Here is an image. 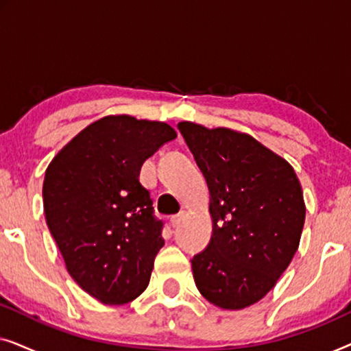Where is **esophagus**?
Returning <instances> with one entry per match:
<instances>
[{
    "instance_id": "34e87169",
    "label": "esophagus",
    "mask_w": 351,
    "mask_h": 351,
    "mask_svg": "<svg viewBox=\"0 0 351 351\" xmlns=\"http://www.w3.org/2000/svg\"><path fill=\"white\" fill-rule=\"evenodd\" d=\"M182 219H184V214H177V215H172L171 217V225L172 227H179L180 225V222H182Z\"/></svg>"
}]
</instances>
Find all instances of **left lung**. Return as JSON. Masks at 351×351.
Wrapping results in <instances>:
<instances>
[{
  "label": "left lung",
  "instance_id": "1",
  "mask_svg": "<svg viewBox=\"0 0 351 351\" xmlns=\"http://www.w3.org/2000/svg\"><path fill=\"white\" fill-rule=\"evenodd\" d=\"M210 195L213 238L191 258L210 304L241 310L263 299L289 267L305 223L300 182L285 158L228 128L177 124Z\"/></svg>",
  "mask_w": 351,
  "mask_h": 351
}]
</instances>
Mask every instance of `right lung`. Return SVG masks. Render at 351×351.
<instances>
[{
  "instance_id": "right-lung-1",
  "label": "right lung",
  "mask_w": 351,
  "mask_h": 351,
  "mask_svg": "<svg viewBox=\"0 0 351 351\" xmlns=\"http://www.w3.org/2000/svg\"><path fill=\"white\" fill-rule=\"evenodd\" d=\"M177 137L169 124L110 114L84 128L46 169V223L81 289L105 305L147 289L165 246L141 167Z\"/></svg>"
}]
</instances>
